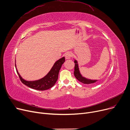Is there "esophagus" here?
<instances>
[{
	"mask_svg": "<svg viewBox=\"0 0 130 130\" xmlns=\"http://www.w3.org/2000/svg\"><path fill=\"white\" fill-rule=\"evenodd\" d=\"M65 58L66 59H70L71 58L72 56V53H67L66 54H65Z\"/></svg>",
	"mask_w": 130,
	"mask_h": 130,
	"instance_id": "1",
	"label": "esophagus"
}]
</instances>
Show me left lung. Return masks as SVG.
Returning <instances> with one entry per match:
<instances>
[{
    "label": "left lung",
    "mask_w": 130,
    "mask_h": 130,
    "mask_svg": "<svg viewBox=\"0 0 130 130\" xmlns=\"http://www.w3.org/2000/svg\"><path fill=\"white\" fill-rule=\"evenodd\" d=\"M74 59V63L75 64L74 74L77 80H78L80 82L85 84H91L95 83V82H96L98 80V79H91L87 78L85 77H84L80 72L77 60H76L75 59Z\"/></svg>",
    "instance_id": "obj_1"
}]
</instances>
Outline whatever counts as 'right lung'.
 <instances>
[{"label": "right lung", "instance_id": "obj_1", "mask_svg": "<svg viewBox=\"0 0 130 130\" xmlns=\"http://www.w3.org/2000/svg\"><path fill=\"white\" fill-rule=\"evenodd\" d=\"M65 61L64 57L60 58L54 63L51 70L43 78L35 80H27L20 76L15 63V67L17 73L22 82L25 85L39 91H44L52 87L57 80L58 74L60 68Z\"/></svg>", "mask_w": 130, "mask_h": 130}]
</instances>
